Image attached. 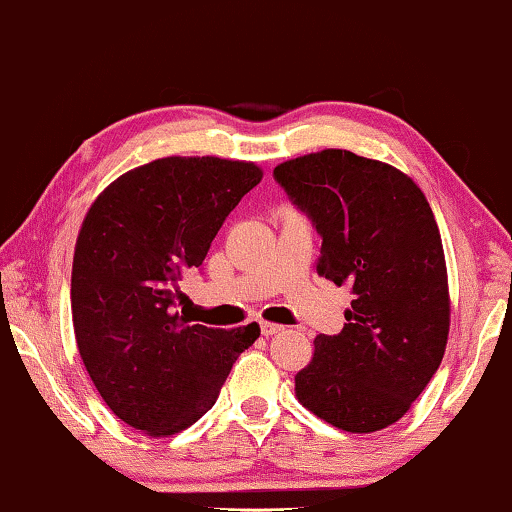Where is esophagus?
<instances>
[{"label":"esophagus","mask_w":512,"mask_h":512,"mask_svg":"<svg viewBox=\"0 0 512 512\" xmlns=\"http://www.w3.org/2000/svg\"><path fill=\"white\" fill-rule=\"evenodd\" d=\"M259 326H262V335H266V338H269V335H276V333L285 331V326L273 324V322H262Z\"/></svg>","instance_id":"esophagus-1"}]
</instances>
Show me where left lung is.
Listing matches in <instances>:
<instances>
[{
    "mask_svg": "<svg viewBox=\"0 0 512 512\" xmlns=\"http://www.w3.org/2000/svg\"><path fill=\"white\" fill-rule=\"evenodd\" d=\"M273 177L322 234L319 276L354 292L345 329L317 335L296 372V400L338 430H384L446 352L451 294L434 213L398 167L347 149L285 160Z\"/></svg>",
    "mask_w": 512,
    "mask_h": 512,
    "instance_id": "obj_1",
    "label": "left lung"
}]
</instances>
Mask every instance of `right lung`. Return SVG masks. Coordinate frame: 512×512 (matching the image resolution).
<instances>
[{
	"instance_id": "1",
	"label": "right lung",
	"mask_w": 512,
	"mask_h": 512,
	"mask_svg": "<svg viewBox=\"0 0 512 512\" xmlns=\"http://www.w3.org/2000/svg\"><path fill=\"white\" fill-rule=\"evenodd\" d=\"M250 160L167 156L114 179L75 241L71 310L82 363L112 414L147 437L186 430L216 404L259 324L209 329L174 312L179 280L262 181Z\"/></svg>"
}]
</instances>
